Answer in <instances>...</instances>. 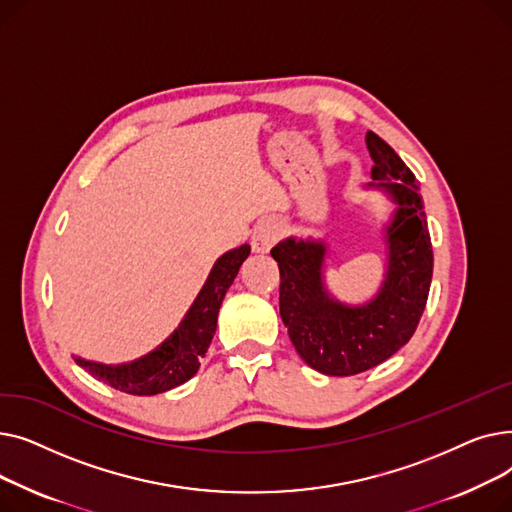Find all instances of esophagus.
<instances>
[{"mask_svg": "<svg viewBox=\"0 0 512 512\" xmlns=\"http://www.w3.org/2000/svg\"><path fill=\"white\" fill-rule=\"evenodd\" d=\"M284 228L278 220L274 218H267V220H261L255 230H253V236H251V247L255 253H267L270 251L276 242L280 240Z\"/></svg>", "mask_w": 512, "mask_h": 512, "instance_id": "34e87169", "label": "esophagus"}]
</instances>
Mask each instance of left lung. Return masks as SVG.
<instances>
[{
    "instance_id": "left-lung-1",
    "label": "left lung",
    "mask_w": 512,
    "mask_h": 512,
    "mask_svg": "<svg viewBox=\"0 0 512 512\" xmlns=\"http://www.w3.org/2000/svg\"><path fill=\"white\" fill-rule=\"evenodd\" d=\"M373 182L394 199L386 228L388 272L371 303L346 307L321 280L324 242L286 238L272 249L280 267V315L301 359L326 375H357L390 359L415 334L434 272L423 201L413 172L375 132L365 137Z\"/></svg>"
}]
</instances>
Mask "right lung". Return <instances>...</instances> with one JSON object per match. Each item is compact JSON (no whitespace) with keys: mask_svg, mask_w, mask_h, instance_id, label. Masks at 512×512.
Returning <instances> with one entry per match:
<instances>
[{"mask_svg":"<svg viewBox=\"0 0 512 512\" xmlns=\"http://www.w3.org/2000/svg\"><path fill=\"white\" fill-rule=\"evenodd\" d=\"M249 253L251 247L242 245L215 261L205 286L201 288L193 307L188 309L178 330L147 357L120 367L99 365L85 359H76V363L89 369V373L103 384L137 396L166 392L191 380L215 334L226 290L232 286L242 261L249 257Z\"/></svg>","mask_w":512,"mask_h":512,"instance_id":"1","label":"right lung"}]
</instances>
